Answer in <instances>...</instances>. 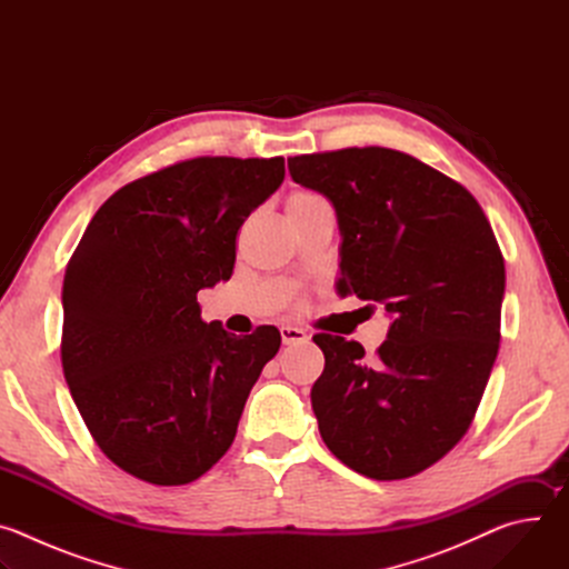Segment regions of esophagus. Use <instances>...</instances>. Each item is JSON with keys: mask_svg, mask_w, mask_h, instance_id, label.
Listing matches in <instances>:
<instances>
[{"mask_svg": "<svg viewBox=\"0 0 569 569\" xmlns=\"http://www.w3.org/2000/svg\"><path fill=\"white\" fill-rule=\"evenodd\" d=\"M281 340H283V345H303V342H308V336L303 329L281 327Z\"/></svg>", "mask_w": 569, "mask_h": 569, "instance_id": "1", "label": "esophagus"}]
</instances>
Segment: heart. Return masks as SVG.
I'll list each match as a JSON object with an SVG mask.
<instances>
[{"label": "heart", "instance_id": "b5f03b06", "mask_svg": "<svg viewBox=\"0 0 569 569\" xmlns=\"http://www.w3.org/2000/svg\"><path fill=\"white\" fill-rule=\"evenodd\" d=\"M317 202H323L319 196L315 193H308V191H297L290 196L288 200V207H308V204H317Z\"/></svg>", "mask_w": 569, "mask_h": 569}]
</instances>
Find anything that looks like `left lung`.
Segmentation results:
<instances>
[{"label": "left lung", "instance_id": "obj_1", "mask_svg": "<svg viewBox=\"0 0 569 569\" xmlns=\"http://www.w3.org/2000/svg\"><path fill=\"white\" fill-rule=\"evenodd\" d=\"M288 169L336 209L338 295L391 317L371 362L358 342L312 338L327 360L310 389L319 435L365 477H412L466 435L496 365L507 281L496 233L461 184L391 148L297 154Z\"/></svg>", "mask_w": 569, "mask_h": 569}]
</instances>
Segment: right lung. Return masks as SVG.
<instances>
[{"label": "right lung", "instance_id": "right-lung-1", "mask_svg": "<svg viewBox=\"0 0 569 569\" xmlns=\"http://www.w3.org/2000/svg\"><path fill=\"white\" fill-rule=\"evenodd\" d=\"M283 157H196L139 178L94 213L62 281V371L99 448L126 472L180 486L231 446L281 347L202 321L236 233L283 182Z\"/></svg>", "mask_w": 569, "mask_h": 569}]
</instances>
